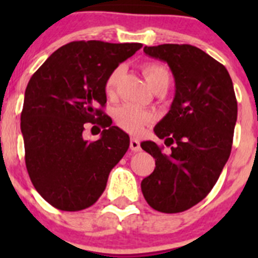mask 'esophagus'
I'll return each mask as SVG.
<instances>
[{"instance_id":"1","label":"esophagus","mask_w":258,"mask_h":258,"mask_svg":"<svg viewBox=\"0 0 258 258\" xmlns=\"http://www.w3.org/2000/svg\"><path fill=\"white\" fill-rule=\"evenodd\" d=\"M129 147H131V150H132V151H133V152L141 151L140 141L137 140V138H132V140H131V146H129Z\"/></svg>"}]
</instances>
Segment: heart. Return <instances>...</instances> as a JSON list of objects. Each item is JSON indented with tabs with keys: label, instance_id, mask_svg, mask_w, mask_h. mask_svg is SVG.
Here are the masks:
<instances>
[{
	"label": "heart",
	"instance_id": "heart-1",
	"mask_svg": "<svg viewBox=\"0 0 258 258\" xmlns=\"http://www.w3.org/2000/svg\"><path fill=\"white\" fill-rule=\"evenodd\" d=\"M121 67H117L109 74V76L107 77L106 81V92L107 94H112L113 90H115L116 85H117V81L121 76ZM143 75H145L147 83L150 84L152 89H156L157 86H160L161 84H168L169 85L170 76L169 72L165 70L164 67L159 64H146L143 66ZM154 116L150 112H145V111H141V109H137L134 107L131 106H124L120 107V108L116 111L115 120L117 122V125L124 131L129 132V133L138 134L142 132V129L145 127V125H147L149 122L152 121Z\"/></svg>",
	"mask_w": 258,
	"mask_h": 258
}]
</instances>
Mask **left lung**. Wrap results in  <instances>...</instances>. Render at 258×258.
Returning <instances> with one entry per match:
<instances>
[{
	"mask_svg": "<svg viewBox=\"0 0 258 258\" xmlns=\"http://www.w3.org/2000/svg\"><path fill=\"white\" fill-rule=\"evenodd\" d=\"M143 51L168 63L175 94L154 129L172 154L152 141L141 143L156 165L141 188L155 211L179 213L208 195L229 160L238 103L226 68L199 47L164 44Z\"/></svg>",
	"mask_w": 258,
	"mask_h": 258,
	"instance_id": "8db88e82",
	"label": "left lung"
}]
</instances>
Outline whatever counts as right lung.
I'll return each mask as SVG.
<instances>
[{"label": "right lung", "mask_w": 258, "mask_h": 258, "mask_svg": "<svg viewBox=\"0 0 258 258\" xmlns=\"http://www.w3.org/2000/svg\"><path fill=\"white\" fill-rule=\"evenodd\" d=\"M141 47L74 41L52 52L29 80L20 115L26 166L37 192L56 209L93 206L129 149V136L112 126L101 107L107 77ZM86 122L104 127L95 143L83 140Z\"/></svg>", "instance_id": "right-lung-1"}]
</instances>
